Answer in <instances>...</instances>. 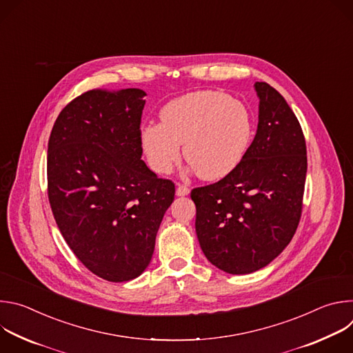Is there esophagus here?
<instances>
[{
    "label": "esophagus",
    "mask_w": 353,
    "mask_h": 353,
    "mask_svg": "<svg viewBox=\"0 0 353 353\" xmlns=\"http://www.w3.org/2000/svg\"><path fill=\"white\" fill-rule=\"evenodd\" d=\"M188 192H190V190H188V187H185V185H177V188H176V195H177V196L188 195Z\"/></svg>",
    "instance_id": "34e87169"
}]
</instances>
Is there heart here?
I'll return each instance as SVG.
<instances>
[{
	"label": "heart",
	"instance_id": "b5f03b06",
	"mask_svg": "<svg viewBox=\"0 0 353 353\" xmlns=\"http://www.w3.org/2000/svg\"><path fill=\"white\" fill-rule=\"evenodd\" d=\"M161 124L141 128L139 141L149 166L168 174L183 154L190 170L207 181L233 173L247 157L256 125L250 109L219 90H196L168 102Z\"/></svg>",
	"mask_w": 353,
	"mask_h": 353
}]
</instances>
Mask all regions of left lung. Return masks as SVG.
<instances>
[{
	"label": "left lung",
	"mask_w": 353,
	"mask_h": 353,
	"mask_svg": "<svg viewBox=\"0 0 353 353\" xmlns=\"http://www.w3.org/2000/svg\"><path fill=\"white\" fill-rule=\"evenodd\" d=\"M254 89L259 125L247 157L218 183L191 191L201 250L232 275L267 267L290 243L307 172L305 137L286 100L267 82Z\"/></svg>",
	"instance_id": "left-lung-1"
}]
</instances>
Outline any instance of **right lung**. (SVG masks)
<instances>
[{
	"label": "right lung",
	"mask_w": 353,
	"mask_h": 353,
	"mask_svg": "<svg viewBox=\"0 0 353 353\" xmlns=\"http://www.w3.org/2000/svg\"><path fill=\"white\" fill-rule=\"evenodd\" d=\"M142 89H93L59 114L47 149L48 201L78 260L110 282L139 276L174 199L141 159Z\"/></svg>",
	"instance_id": "right-lung-1"
}]
</instances>
